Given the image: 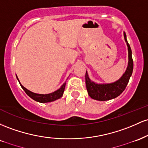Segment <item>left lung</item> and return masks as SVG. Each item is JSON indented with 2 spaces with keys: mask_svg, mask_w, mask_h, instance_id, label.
<instances>
[{
  "mask_svg": "<svg viewBox=\"0 0 148 148\" xmlns=\"http://www.w3.org/2000/svg\"><path fill=\"white\" fill-rule=\"evenodd\" d=\"M124 39L127 42L128 51H129V63L126 72L119 80L110 84H96L92 82L88 77L87 73L85 74V83L88 94L89 96L94 100L98 101H108L114 99L120 95L127 87L130 77L132 76L134 68L132 49L130 45L127 42L126 34L124 33Z\"/></svg>",
  "mask_w": 148,
  "mask_h": 148,
  "instance_id": "obj_1",
  "label": "left lung"
}]
</instances>
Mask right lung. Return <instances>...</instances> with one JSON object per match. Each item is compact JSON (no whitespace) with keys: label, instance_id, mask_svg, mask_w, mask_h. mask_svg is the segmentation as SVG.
I'll list each match as a JSON object with an SVG mask.
<instances>
[{"label":"right lung","instance_id":"add662e5","mask_svg":"<svg viewBox=\"0 0 148 148\" xmlns=\"http://www.w3.org/2000/svg\"><path fill=\"white\" fill-rule=\"evenodd\" d=\"M16 78L18 79L17 76H16ZM18 81H19V79H18ZM19 84H20V83H19ZM20 85L21 88L24 90V92H26V94H27L29 97H31V99H33L34 100L40 103H47V102H51V101H54L56 100V99H60L61 96H63V94H64V89H65L66 83H64V84L61 86V88H59V89H58V90H56V92L51 93V94H36V93H34L31 92V91L28 90V89H26V88L23 87L21 84Z\"/></svg>","mask_w":148,"mask_h":148}]
</instances>
